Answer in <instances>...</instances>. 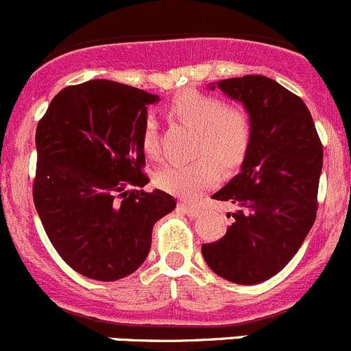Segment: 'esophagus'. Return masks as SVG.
I'll use <instances>...</instances> for the list:
<instances>
[{
  "label": "esophagus",
  "mask_w": 351,
  "mask_h": 351,
  "mask_svg": "<svg viewBox=\"0 0 351 351\" xmlns=\"http://www.w3.org/2000/svg\"><path fill=\"white\" fill-rule=\"evenodd\" d=\"M178 208L182 210L183 213H186L188 217H198L202 213V208L197 205H191V204H186V202H180L178 204Z\"/></svg>",
  "instance_id": "esophagus-1"
}]
</instances>
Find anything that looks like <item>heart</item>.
<instances>
[{
  "label": "heart",
  "instance_id": "heart-1",
  "mask_svg": "<svg viewBox=\"0 0 351 351\" xmlns=\"http://www.w3.org/2000/svg\"><path fill=\"white\" fill-rule=\"evenodd\" d=\"M175 116L198 129L197 149L204 154L191 163H169L156 173V185L168 193L193 198L220 178V166H235L245 156L252 136V124L241 108L225 106L222 99L198 90L176 95L169 104ZM143 149L147 156L158 154V134L154 121L146 119L143 128ZM212 154L215 158L209 156Z\"/></svg>",
  "mask_w": 351,
  "mask_h": 351
}]
</instances>
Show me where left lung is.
<instances>
[{
    "mask_svg": "<svg viewBox=\"0 0 351 351\" xmlns=\"http://www.w3.org/2000/svg\"><path fill=\"white\" fill-rule=\"evenodd\" d=\"M215 87L243 106L252 136L241 173L212 195L235 206L230 227L202 254L220 278L259 284L293 259L315 223L323 146L302 99L276 80L243 75Z\"/></svg>",
    "mask_w": 351,
    "mask_h": 351,
    "instance_id": "1",
    "label": "left lung"
}]
</instances>
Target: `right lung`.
<instances>
[{"instance_id": "obj_1", "label": "right lung", "mask_w": 351, "mask_h": 351, "mask_svg": "<svg viewBox=\"0 0 351 351\" xmlns=\"http://www.w3.org/2000/svg\"><path fill=\"white\" fill-rule=\"evenodd\" d=\"M149 94L112 80L65 87L51 99L35 136L33 202L51 245L73 271L117 281L146 261L153 225L175 198L146 193L143 128Z\"/></svg>"}]
</instances>
